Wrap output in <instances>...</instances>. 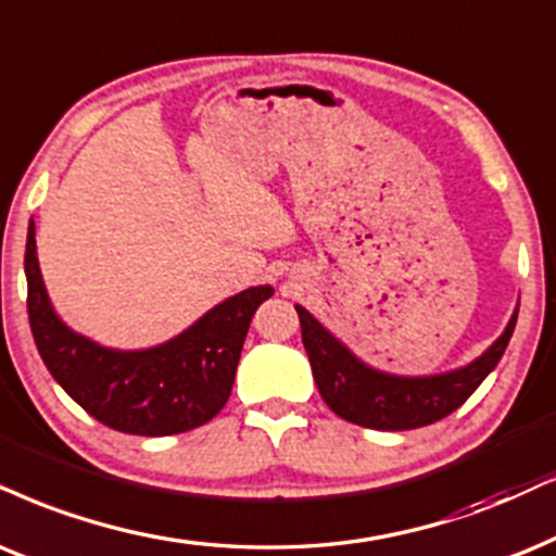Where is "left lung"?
<instances>
[{
  "instance_id": "8db88e82",
  "label": "left lung",
  "mask_w": 556,
  "mask_h": 556,
  "mask_svg": "<svg viewBox=\"0 0 556 556\" xmlns=\"http://www.w3.org/2000/svg\"><path fill=\"white\" fill-rule=\"evenodd\" d=\"M302 343H305L315 384L336 416L377 431H407L446 418L480 388L508 349L518 311L505 333L480 359L435 377H392L356 359L336 341L305 307L298 305Z\"/></svg>"
}]
</instances>
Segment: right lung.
<instances>
[{
	"label": "right lung",
	"mask_w": 556,
	"mask_h": 556,
	"mask_svg": "<svg viewBox=\"0 0 556 556\" xmlns=\"http://www.w3.org/2000/svg\"><path fill=\"white\" fill-rule=\"evenodd\" d=\"M27 315L35 346L55 382L91 418L132 435H172L213 420L233 390L251 318L271 287H251L202 315L192 328L146 351H115L74 333L53 313L35 256L25 245Z\"/></svg>",
	"instance_id": "right-lung-1"
}]
</instances>
